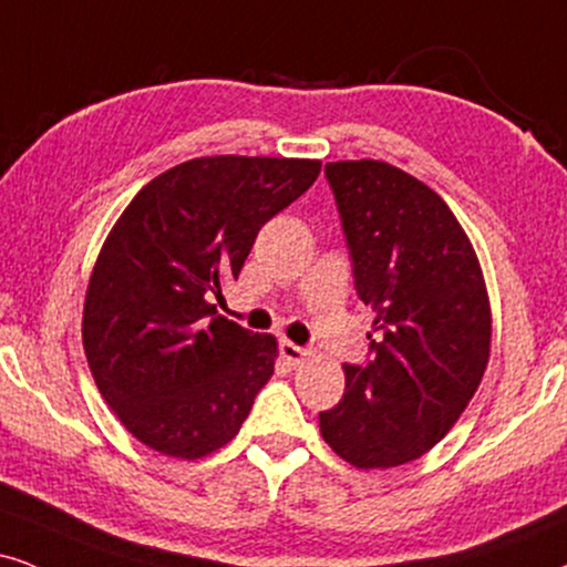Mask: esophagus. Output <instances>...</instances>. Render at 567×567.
Here are the masks:
<instances>
[{
  "instance_id": "esophagus-1",
  "label": "esophagus",
  "mask_w": 567,
  "mask_h": 567,
  "mask_svg": "<svg viewBox=\"0 0 567 567\" xmlns=\"http://www.w3.org/2000/svg\"><path fill=\"white\" fill-rule=\"evenodd\" d=\"M279 353H282V358L290 363V367H298V363H303L308 358V350L296 346V342H290V340L279 342Z\"/></svg>"
}]
</instances>
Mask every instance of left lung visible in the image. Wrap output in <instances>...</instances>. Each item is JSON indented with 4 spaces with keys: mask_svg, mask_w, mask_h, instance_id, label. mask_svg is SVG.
<instances>
[{
    "mask_svg": "<svg viewBox=\"0 0 567 567\" xmlns=\"http://www.w3.org/2000/svg\"><path fill=\"white\" fill-rule=\"evenodd\" d=\"M329 188L374 308L367 363H346V392L319 413L321 436L355 468L421 457L453 429L489 361L482 267L436 193L386 162H329Z\"/></svg>",
    "mask_w": 567,
    "mask_h": 567,
    "instance_id": "1",
    "label": "left lung"
}]
</instances>
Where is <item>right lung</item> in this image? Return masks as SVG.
I'll list each match as a JSON object with an SVG mask.
<instances>
[{"label":"right lung","instance_id":"add662e5","mask_svg":"<svg viewBox=\"0 0 567 567\" xmlns=\"http://www.w3.org/2000/svg\"><path fill=\"white\" fill-rule=\"evenodd\" d=\"M317 159L200 156L143 185L112 227L83 308V348L135 440L196 461L240 432L277 340L219 317L256 235L311 188Z\"/></svg>","mask_w":567,"mask_h":567}]
</instances>
